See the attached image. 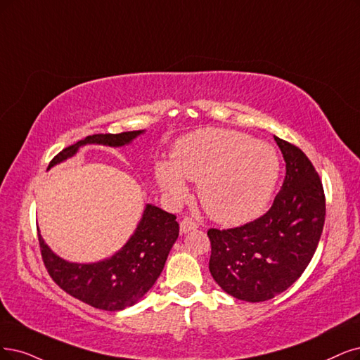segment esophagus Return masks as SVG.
<instances>
[{"label": "esophagus", "instance_id": "obj_1", "mask_svg": "<svg viewBox=\"0 0 360 360\" xmlns=\"http://www.w3.org/2000/svg\"><path fill=\"white\" fill-rule=\"evenodd\" d=\"M198 227L197 225V222L193 219V218H184L182 221H181V231L182 233H188V231H191V230H195Z\"/></svg>", "mask_w": 360, "mask_h": 360}]
</instances>
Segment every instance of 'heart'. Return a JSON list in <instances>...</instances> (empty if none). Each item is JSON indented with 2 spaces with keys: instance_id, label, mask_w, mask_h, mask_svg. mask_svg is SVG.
I'll use <instances>...</instances> for the list:
<instances>
[{
  "instance_id": "obj_1",
  "label": "heart",
  "mask_w": 360,
  "mask_h": 360,
  "mask_svg": "<svg viewBox=\"0 0 360 360\" xmlns=\"http://www.w3.org/2000/svg\"><path fill=\"white\" fill-rule=\"evenodd\" d=\"M155 176L175 202L188 194L184 178L198 182V198L207 214L237 225L257 218L267 206L278 176V158L269 143L210 127L181 138L172 163H157Z\"/></svg>"
}]
</instances>
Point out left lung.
Here are the masks:
<instances>
[{
  "instance_id": "obj_1",
  "label": "left lung",
  "mask_w": 360,
  "mask_h": 360,
  "mask_svg": "<svg viewBox=\"0 0 360 360\" xmlns=\"http://www.w3.org/2000/svg\"><path fill=\"white\" fill-rule=\"evenodd\" d=\"M286 175L271 207L240 227L209 229V270L234 298L261 302L282 294L307 269L321 240L326 202L319 173L297 145L274 136Z\"/></svg>"
}]
</instances>
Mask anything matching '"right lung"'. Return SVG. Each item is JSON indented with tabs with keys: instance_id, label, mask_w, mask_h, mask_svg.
Returning a JSON list of instances; mask_svg holds the SVG:
<instances>
[{
	"instance_id": "right-lung-1",
	"label": "right lung",
	"mask_w": 360,
	"mask_h": 360,
	"mask_svg": "<svg viewBox=\"0 0 360 360\" xmlns=\"http://www.w3.org/2000/svg\"><path fill=\"white\" fill-rule=\"evenodd\" d=\"M141 133L142 130H133L87 136L63 148L51 158L49 167L72 157L84 143L122 146ZM178 236L175 215L146 205L135 234L110 259L96 264L66 262L53 254L39 234L38 243L49 276L66 294L95 309L118 311L139 301L153 288Z\"/></svg>"
}]
</instances>
